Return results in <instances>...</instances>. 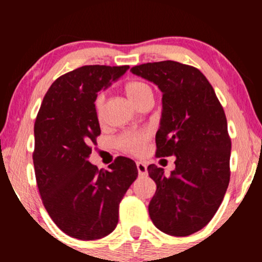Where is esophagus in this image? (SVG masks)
Masks as SVG:
<instances>
[{"mask_svg":"<svg viewBox=\"0 0 262 262\" xmlns=\"http://www.w3.org/2000/svg\"><path fill=\"white\" fill-rule=\"evenodd\" d=\"M137 169H138V173H139L140 177H144L148 175V169H146V165L144 162L138 161L137 162Z\"/></svg>","mask_w":262,"mask_h":262,"instance_id":"esophagus-1","label":"esophagus"}]
</instances>
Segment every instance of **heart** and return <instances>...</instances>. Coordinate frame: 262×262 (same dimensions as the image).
Returning a JSON list of instances; mask_svg holds the SVG:
<instances>
[{"label": "heart", "instance_id": "1", "mask_svg": "<svg viewBox=\"0 0 262 262\" xmlns=\"http://www.w3.org/2000/svg\"><path fill=\"white\" fill-rule=\"evenodd\" d=\"M125 92H127L128 97L134 102L135 104H138L141 100L146 97V96L152 95V90L148 83L144 82V81H130L125 85ZM104 102H106V96L103 92L98 93L96 96L95 102H93V107H95V113L96 117L98 119H102L103 117V108H104ZM149 133L148 132H133L128 130L124 132L117 138L116 143L117 146L123 151L129 152V154L133 155H139L144 151L146 148V144L149 140Z\"/></svg>", "mask_w": 262, "mask_h": 262}]
</instances>
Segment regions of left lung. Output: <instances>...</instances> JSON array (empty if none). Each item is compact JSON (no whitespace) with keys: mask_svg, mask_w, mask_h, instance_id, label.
<instances>
[{"mask_svg":"<svg viewBox=\"0 0 262 262\" xmlns=\"http://www.w3.org/2000/svg\"><path fill=\"white\" fill-rule=\"evenodd\" d=\"M130 71L161 90L155 155L176 156L170 176L155 164L148 166L156 183L149 215L169 235H191L209 223L229 185L231 140L224 110L194 66L166 60L137 65Z\"/></svg>","mask_w":262,"mask_h":262,"instance_id":"8db88e82","label":"left lung"}]
</instances>
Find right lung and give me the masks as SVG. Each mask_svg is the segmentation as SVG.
Returning a JSON list of instances; mask_svg holds the SVG:
<instances>
[{"label": "right lung", "mask_w": 262, "mask_h": 262, "mask_svg": "<svg viewBox=\"0 0 262 262\" xmlns=\"http://www.w3.org/2000/svg\"><path fill=\"white\" fill-rule=\"evenodd\" d=\"M128 65H86L58 77L45 93L34 123L35 179L50 218L68 235L95 240L112 233L127 189L138 177L132 159L118 156L110 170L87 159L101 134L97 92L107 89Z\"/></svg>", "instance_id": "add662e5"}]
</instances>
